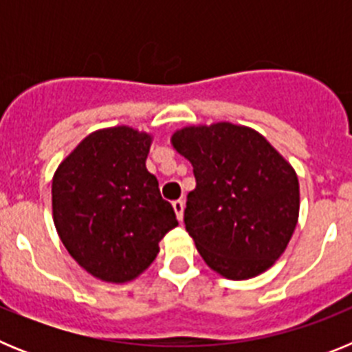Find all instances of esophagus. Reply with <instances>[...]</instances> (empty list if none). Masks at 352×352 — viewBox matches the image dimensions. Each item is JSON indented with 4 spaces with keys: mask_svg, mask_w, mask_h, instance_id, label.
<instances>
[{
    "mask_svg": "<svg viewBox=\"0 0 352 352\" xmlns=\"http://www.w3.org/2000/svg\"><path fill=\"white\" fill-rule=\"evenodd\" d=\"M183 206H185V204H183L182 199H178V201H174V203H173L174 213H176V219H178L179 222L183 220Z\"/></svg>",
    "mask_w": 352,
    "mask_h": 352,
    "instance_id": "esophagus-1",
    "label": "esophagus"
}]
</instances>
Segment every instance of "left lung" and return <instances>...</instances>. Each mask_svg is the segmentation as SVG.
<instances>
[{
	"mask_svg": "<svg viewBox=\"0 0 352 352\" xmlns=\"http://www.w3.org/2000/svg\"><path fill=\"white\" fill-rule=\"evenodd\" d=\"M170 141L194 167L185 227L204 263L231 280L266 272L298 223L291 164L259 132L227 121L185 126Z\"/></svg>",
	"mask_w": 352,
	"mask_h": 352,
	"instance_id": "obj_1",
	"label": "left lung"
}]
</instances>
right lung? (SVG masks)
<instances>
[{
	"mask_svg": "<svg viewBox=\"0 0 352 352\" xmlns=\"http://www.w3.org/2000/svg\"><path fill=\"white\" fill-rule=\"evenodd\" d=\"M151 135L130 126L96 130L52 178V219L65 248L89 275L123 284L141 275L176 213L146 169Z\"/></svg>",
	"mask_w": 352,
	"mask_h": 352,
	"instance_id": "1",
	"label": "right lung"
}]
</instances>
